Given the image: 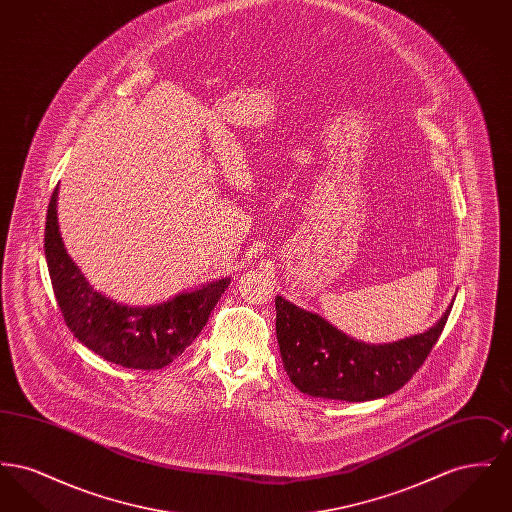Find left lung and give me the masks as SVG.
Returning <instances> with one entry per match:
<instances>
[{
	"mask_svg": "<svg viewBox=\"0 0 512 512\" xmlns=\"http://www.w3.org/2000/svg\"><path fill=\"white\" fill-rule=\"evenodd\" d=\"M447 311L434 328L413 338L370 345L353 340L324 318L276 297V338L293 386L307 395L372 401L403 388L439 340Z\"/></svg>",
	"mask_w": 512,
	"mask_h": 512,
	"instance_id": "1",
	"label": "left lung"
}]
</instances>
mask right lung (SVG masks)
I'll return each mask as SVG.
<instances>
[{"label": "right lung", "instance_id": "1", "mask_svg": "<svg viewBox=\"0 0 512 512\" xmlns=\"http://www.w3.org/2000/svg\"><path fill=\"white\" fill-rule=\"evenodd\" d=\"M44 247L53 293L74 338L124 368L171 365L199 336L230 284V278H220L153 307H128L101 295L67 255L57 226V188L49 201Z\"/></svg>", "mask_w": 512, "mask_h": 512}]
</instances>
